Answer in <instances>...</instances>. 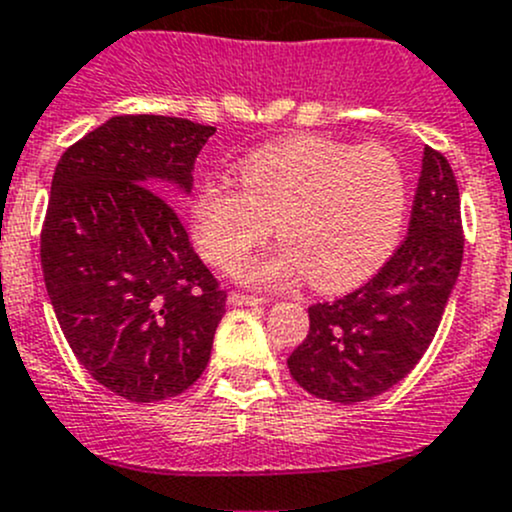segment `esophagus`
<instances>
[{"label":"esophagus","instance_id":"obj_1","mask_svg":"<svg viewBox=\"0 0 512 512\" xmlns=\"http://www.w3.org/2000/svg\"><path fill=\"white\" fill-rule=\"evenodd\" d=\"M227 304L232 307H257V304H265V299L255 297V294H242V292H230Z\"/></svg>","mask_w":512,"mask_h":512}]
</instances>
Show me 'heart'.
Returning a JSON list of instances; mask_svg holds the SVG:
<instances>
[{
    "instance_id": "heart-1",
    "label": "heart",
    "mask_w": 512,
    "mask_h": 512,
    "mask_svg": "<svg viewBox=\"0 0 512 512\" xmlns=\"http://www.w3.org/2000/svg\"><path fill=\"white\" fill-rule=\"evenodd\" d=\"M242 188L200 185L190 223L200 252L232 272L277 230L285 245L247 267V280L282 285L309 275L327 292L369 280L399 245L409 210V175L381 143L292 136L237 163Z\"/></svg>"
}]
</instances>
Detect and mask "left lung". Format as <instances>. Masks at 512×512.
Instances as JSON below:
<instances>
[{"mask_svg":"<svg viewBox=\"0 0 512 512\" xmlns=\"http://www.w3.org/2000/svg\"><path fill=\"white\" fill-rule=\"evenodd\" d=\"M463 260L461 198L448 160L423 148L409 235L364 287L309 307L287 366L317 399L356 404L399 384L436 337Z\"/></svg>","mask_w":512,"mask_h":512,"instance_id":"1","label":"left lung"}]
</instances>
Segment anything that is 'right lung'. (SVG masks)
<instances>
[{"label": "right lung", "mask_w": 512, "mask_h": 512, "mask_svg": "<svg viewBox=\"0 0 512 512\" xmlns=\"http://www.w3.org/2000/svg\"><path fill=\"white\" fill-rule=\"evenodd\" d=\"M213 126L113 116L66 148L41 227L46 292L71 352L113 394L151 404L200 379L225 289L175 205Z\"/></svg>", "instance_id": "obj_1"}]
</instances>
